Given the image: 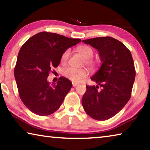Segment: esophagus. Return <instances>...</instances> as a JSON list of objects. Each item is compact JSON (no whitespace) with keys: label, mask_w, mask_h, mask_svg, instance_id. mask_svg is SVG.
Here are the masks:
<instances>
[{"label":"esophagus","mask_w":150,"mask_h":150,"mask_svg":"<svg viewBox=\"0 0 150 150\" xmlns=\"http://www.w3.org/2000/svg\"><path fill=\"white\" fill-rule=\"evenodd\" d=\"M78 85H79V83H74V82L73 83V87H77V86H78Z\"/></svg>","instance_id":"34e87169"}]
</instances>
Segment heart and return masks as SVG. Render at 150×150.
I'll list each match as a JSON object with an SVG mask.
<instances>
[{
  "mask_svg": "<svg viewBox=\"0 0 150 150\" xmlns=\"http://www.w3.org/2000/svg\"><path fill=\"white\" fill-rule=\"evenodd\" d=\"M78 51L82 54V56L85 59V65L89 66L91 68H95L98 65L99 61L93 59L92 57L94 54V51L91 47L87 45H82L78 47ZM70 49H67L63 52L61 57V62L65 63L68 61L70 56ZM87 75V71L85 69H77L74 67H67L63 71V75L67 79L71 80L74 83H79L82 81Z\"/></svg>",
  "mask_w": 150,
  "mask_h": 150,
  "instance_id": "obj_1",
  "label": "heart"
}]
</instances>
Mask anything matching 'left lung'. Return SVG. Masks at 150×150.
<instances>
[{
	"label": "left lung",
	"mask_w": 150,
	"mask_h": 150,
	"mask_svg": "<svg viewBox=\"0 0 150 150\" xmlns=\"http://www.w3.org/2000/svg\"><path fill=\"white\" fill-rule=\"evenodd\" d=\"M99 51L101 65L91 79L102 87L86 85L82 98L85 112L93 119L104 121L113 117L129 100L135 77L134 60L122 42L110 37L83 40Z\"/></svg>",
	"instance_id": "8db88e82"
}]
</instances>
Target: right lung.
I'll return each mask as SVG.
<instances>
[{"instance_id":"obj_1","label":"right lung","mask_w":150,"mask_h":150,"mask_svg":"<svg viewBox=\"0 0 150 150\" xmlns=\"http://www.w3.org/2000/svg\"><path fill=\"white\" fill-rule=\"evenodd\" d=\"M81 41L56 33L41 32L21 47L14 74L20 98L33 113L49 115L60 108L72 83L61 77L57 83H50L47 77L59 65L63 52Z\"/></svg>"}]
</instances>
